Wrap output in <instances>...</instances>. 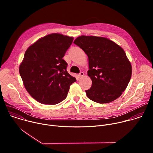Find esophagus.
<instances>
[{
    "instance_id": "34e87169",
    "label": "esophagus",
    "mask_w": 153,
    "mask_h": 153,
    "mask_svg": "<svg viewBox=\"0 0 153 153\" xmlns=\"http://www.w3.org/2000/svg\"><path fill=\"white\" fill-rule=\"evenodd\" d=\"M83 76H84V73H83V72H80V73L79 74V76L80 77H82Z\"/></svg>"
}]
</instances>
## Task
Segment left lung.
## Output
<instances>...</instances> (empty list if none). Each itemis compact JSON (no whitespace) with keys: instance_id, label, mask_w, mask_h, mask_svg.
Masks as SVG:
<instances>
[{"instance_id":"left-lung-1","label":"left lung","mask_w":153,"mask_h":153,"mask_svg":"<svg viewBox=\"0 0 153 153\" xmlns=\"http://www.w3.org/2000/svg\"><path fill=\"white\" fill-rule=\"evenodd\" d=\"M88 57L91 88L87 97L99 103H110L125 90L131 77L132 67L124 50L105 37L82 36L74 42Z\"/></svg>"}]
</instances>
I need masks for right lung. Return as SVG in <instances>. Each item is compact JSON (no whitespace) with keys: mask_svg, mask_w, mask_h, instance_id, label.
<instances>
[{"mask_svg":"<svg viewBox=\"0 0 153 153\" xmlns=\"http://www.w3.org/2000/svg\"><path fill=\"white\" fill-rule=\"evenodd\" d=\"M73 38L54 33L43 37L25 51L19 73L27 91L43 104L56 105L67 97L76 81L67 71L63 57Z\"/></svg>","mask_w":153,"mask_h":153,"instance_id":"1","label":"right lung"}]
</instances>
